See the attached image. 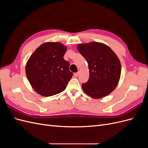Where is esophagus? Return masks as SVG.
I'll use <instances>...</instances> for the list:
<instances>
[{
    "label": "esophagus",
    "mask_w": 148,
    "mask_h": 148,
    "mask_svg": "<svg viewBox=\"0 0 148 148\" xmlns=\"http://www.w3.org/2000/svg\"><path fill=\"white\" fill-rule=\"evenodd\" d=\"M78 75H79V72H77V73H74V76H75V77H77Z\"/></svg>",
    "instance_id": "esophagus-1"
}]
</instances>
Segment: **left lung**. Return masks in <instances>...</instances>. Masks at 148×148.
<instances>
[{"instance_id":"1","label":"left lung","mask_w":148,"mask_h":148,"mask_svg":"<svg viewBox=\"0 0 148 148\" xmlns=\"http://www.w3.org/2000/svg\"><path fill=\"white\" fill-rule=\"evenodd\" d=\"M79 53L86 60L88 81L82 84L84 92L95 99L109 95L117 86L121 74V65L117 56L106 44L91 42L79 44Z\"/></svg>"}]
</instances>
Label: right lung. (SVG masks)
Instances as JSON below:
<instances>
[{"label": "right lung", "mask_w": 148, "mask_h": 148, "mask_svg": "<svg viewBox=\"0 0 148 148\" xmlns=\"http://www.w3.org/2000/svg\"><path fill=\"white\" fill-rule=\"evenodd\" d=\"M66 47L60 42H46L38 47L26 65L31 86L40 95L52 96L64 91L73 76L64 59Z\"/></svg>", "instance_id": "right-lung-1"}]
</instances>
